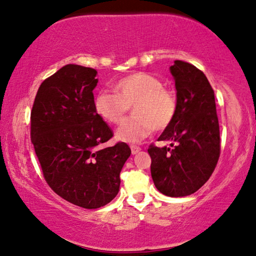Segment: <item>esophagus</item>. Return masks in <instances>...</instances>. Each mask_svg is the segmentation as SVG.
I'll return each mask as SVG.
<instances>
[{
    "instance_id": "34e87169",
    "label": "esophagus",
    "mask_w": 256,
    "mask_h": 256,
    "mask_svg": "<svg viewBox=\"0 0 256 256\" xmlns=\"http://www.w3.org/2000/svg\"><path fill=\"white\" fill-rule=\"evenodd\" d=\"M130 149H132V154H138L140 150V146H135V144H132L130 146Z\"/></svg>"
}]
</instances>
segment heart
Instances as JSON below:
<instances>
[{"mask_svg":"<svg viewBox=\"0 0 256 256\" xmlns=\"http://www.w3.org/2000/svg\"><path fill=\"white\" fill-rule=\"evenodd\" d=\"M116 94L100 91L96 94V113L110 124H120L130 107L134 116L118 129L116 137L127 143H138L156 130L172 124L178 113V97L165 88L158 77L146 72H135L114 85Z\"/></svg>","mask_w":256,"mask_h":256,"instance_id":"b5f03b06","label":"heart"}]
</instances>
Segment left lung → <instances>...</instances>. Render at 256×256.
<instances>
[{
  "label": "left lung",
  "mask_w": 256,
  "mask_h": 256,
  "mask_svg": "<svg viewBox=\"0 0 256 256\" xmlns=\"http://www.w3.org/2000/svg\"><path fill=\"white\" fill-rule=\"evenodd\" d=\"M176 80L178 113L158 140L172 148L150 144L151 176L164 195L180 198L198 190L216 168L220 154V124L214 94L204 74L188 62L171 66Z\"/></svg>",
  "instance_id": "8db88e82"
}]
</instances>
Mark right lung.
I'll list each match as a JSON object with an SVG mask.
<instances>
[{
  "label": "right lung",
  "instance_id": "obj_1",
  "mask_svg": "<svg viewBox=\"0 0 256 256\" xmlns=\"http://www.w3.org/2000/svg\"><path fill=\"white\" fill-rule=\"evenodd\" d=\"M97 70L66 64L46 78L31 110V142L52 190L72 204L97 209L116 198L127 143L99 148L113 130L96 113Z\"/></svg>",
  "mask_w": 256,
  "mask_h": 256
}]
</instances>
